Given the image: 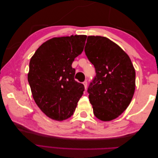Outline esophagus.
Segmentation results:
<instances>
[{
	"instance_id": "1",
	"label": "esophagus",
	"mask_w": 158,
	"mask_h": 158,
	"mask_svg": "<svg viewBox=\"0 0 158 158\" xmlns=\"http://www.w3.org/2000/svg\"><path fill=\"white\" fill-rule=\"evenodd\" d=\"M83 84L84 85V88H85V89H87V87H88V83L86 81H84V82H83Z\"/></svg>"
}]
</instances>
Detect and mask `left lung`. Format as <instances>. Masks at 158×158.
I'll list each match as a JSON object with an SVG mask.
<instances>
[{"mask_svg": "<svg viewBox=\"0 0 158 158\" xmlns=\"http://www.w3.org/2000/svg\"><path fill=\"white\" fill-rule=\"evenodd\" d=\"M85 53L95 69L88 92L94 115L110 121L121 114L135 91V70L130 57L106 37L88 36Z\"/></svg>", "mask_w": 158, "mask_h": 158, "instance_id": "1", "label": "left lung"}]
</instances>
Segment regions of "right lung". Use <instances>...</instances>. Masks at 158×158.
<instances>
[{
  "mask_svg": "<svg viewBox=\"0 0 158 158\" xmlns=\"http://www.w3.org/2000/svg\"><path fill=\"white\" fill-rule=\"evenodd\" d=\"M86 35L54 37L44 43L30 62L27 74L33 99L42 112L61 121L73 115L84 91L74 80V59L84 50Z\"/></svg>",
  "mask_w": 158,
  "mask_h": 158,
  "instance_id": "1",
  "label": "right lung"
}]
</instances>
